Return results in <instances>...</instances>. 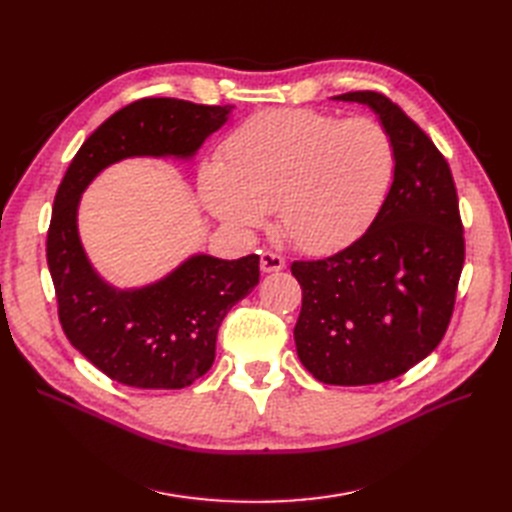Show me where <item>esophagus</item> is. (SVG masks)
Listing matches in <instances>:
<instances>
[{
    "instance_id": "34e87169",
    "label": "esophagus",
    "mask_w": 512,
    "mask_h": 512,
    "mask_svg": "<svg viewBox=\"0 0 512 512\" xmlns=\"http://www.w3.org/2000/svg\"><path fill=\"white\" fill-rule=\"evenodd\" d=\"M286 267V260L275 252H260V271L262 273H275Z\"/></svg>"
}]
</instances>
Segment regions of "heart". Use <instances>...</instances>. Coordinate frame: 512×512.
Instances as JSON below:
<instances>
[{
	"label": "heart",
	"mask_w": 512,
	"mask_h": 512,
	"mask_svg": "<svg viewBox=\"0 0 512 512\" xmlns=\"http://www.w3.org/2000/svg\"><path fill=\"white\" fill-rule=\"evenodd\" d=\"M393 173L395 147L378 121L273 108L224 138L220 162L200 166L198 196L241 237H252L275 209L299 250L331 254L376 220Z\"/></svg>",
	"instance_id": "1"
}]
</instances>
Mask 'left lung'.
I'll return each mask as SVG.
<instances>
[{
    "instance_id": "obj_1",
    "label": "left lung",
    "mask_w": 512,
    "mask_h": 512,
    "mask_svg": "<svg viewBox=\"0 0 512 512\" xmlns=\"http://www.w3.org/2000/svg\"><path fill=\"white\" fill-rule=\"evenodd\" d=\"M333 100L369 106L395 147V173L365 235L324 260L292 262L303 288L294 344L316 380H393L436 350L463 269V226L451 168L431 138L376 91Z\"/></svg>"
}]
</instances>
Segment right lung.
Returning a JSON list of instances; mask_svg holds the SVG:
<instances>
[{
	"mask_svg": "<svg viewBox=\"0 0 512 512\" xmlns=\"http://www.w3.org/2000/svg\"><path fill=\"white\" fill-rule=\"evenodd\" d=\"M232 108L177 98L132 102L87 138L59 183L46 237L59 322L70 344L115 382L134 389H183L205 376L224 316L258 284L260 258L194 254L158 282L117 288L85 254L81 196L104 168L121 160H192Z\"/></svg>",
	"mask_w": 512,
	"mask_h": 512,
	"instance_id": "obj_1",
	"label": "right lung"
}]
</instances>
